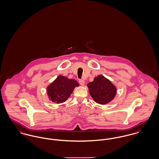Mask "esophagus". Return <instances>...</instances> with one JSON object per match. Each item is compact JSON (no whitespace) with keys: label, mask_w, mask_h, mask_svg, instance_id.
<instances>
[{"label":"esophagus","mask_w":159,"mask_h":159,"mask_svg":"<svg viewBox=\"0 0 159 159\" xmlns=\"http://www.w3.org/2000/svg\"><path fill=\"white\" fill-rule=\"evenodd\" d=\"M79 84H80V85H81L82 86L84 85V84H85V81L84 80H82V79H80V80H79Z\"/></svg>","instance_id":"obj_1"}]
</instances>
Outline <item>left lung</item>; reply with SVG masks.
<instances>
[{
  "mask_svg": "<svg viewBox=\"0 0 159 159\" xmlns=\"http://www.w3.org/2000/svg\"><path fill=\"white\" fill-rule=\"evenodd\" d=\"M89 94L94 101L99 104L105 105L111 102L116 94V88L104 76L99 75L93 82L88 83Z\"/></svg>",
  "mask_w": 159,
  "mask_h": 159,
  "instance_id": "8db88e82",
  "label": "left lung"
}]
</instances>
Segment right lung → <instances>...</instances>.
<instances>
[{
	"mask_svg": "<svg viewBox=\"0 0 159 159\" xmlns=\"http://www.w3.org/2000/svg\"><path fill=\"white\" fill-rule=\"evenodd\" d=\"M78 82L73 79H68L66 77L59 75L47 88L50 100L57 103L65 102L70 97Z\"/></svg>",
	"mask_w": 159,
	"mask_h": 159,
	"instance_id": "right-lung-1",
	"label": "right lung"
}]
</instances>
